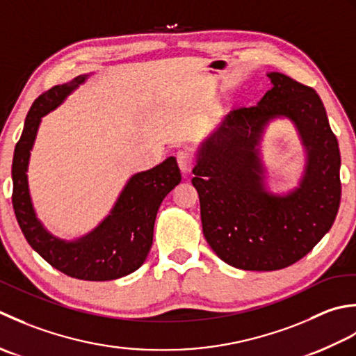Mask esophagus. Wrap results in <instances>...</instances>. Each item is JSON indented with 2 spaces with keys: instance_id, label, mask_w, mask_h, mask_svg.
Here are the masks:
<instances>
[{
  "instance_id": "esophagus-1",
  "label": "esophagus",
  "mask_w": 356,
  "mask_h": 356,
  "mask_svg": "<svg viewBox=\"0 0 356 356\" xmlns=\"http://www.w3.org/2000/svg\"><path fill=\"white\" fill-rule=\"evenodd\" d=\"M177 161L179 165V170L183 173H188L192 170L193 164H195V156L191 150L183 149L177 152Z\"/></svg>"
}]
</instances>
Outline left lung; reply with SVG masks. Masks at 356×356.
Masks as SVG:
<instances>
[{"label":"left lung","instance_id":"8db88e82","mask_svg":"<svg viewBox=\"0 0 356 356\" xmlns=\"http://www.w3.org/2000/svg\"><path fill=\"white\" fill-rule=\"evenodd\" d=\"M267 76L270 90L221 120L192 170L209 245L229 266L258 272L306 257L330 230L341 200L339 147L321 98L280 72ZM278 118L296 126L308 156L299 187L284 195L266 191L259 156L264 130Z\"/></svg>","mask_w":356,"mask_h":356}]
</instances>
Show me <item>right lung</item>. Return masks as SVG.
Listing matches in <instances>:
<instances>
[{
    "label": "right lung",
    "mask_w": 356,
    "mask_h": 356,
    "mask_svg": "<svg viewBox=\"0 0 356 356\" xmlns=\"http://www.w3.org/2000/svg\"><path fill=\"white\" fill-rule=\"evenodd\" d=\"M89 75L55 86L35 99L17 143L12 163V204L27 243L56 270L84 281H111L140 269L154 241L158 209L181 173L177 159L169 156L146 172L135 173L122 188L111 213L98 226L74 241L61 239L36 218L29 192L27 169L41 118L63 104Z\"/></svg>",
    "instance_id": "right-lung-1"
}]
</instances>
